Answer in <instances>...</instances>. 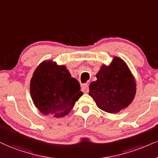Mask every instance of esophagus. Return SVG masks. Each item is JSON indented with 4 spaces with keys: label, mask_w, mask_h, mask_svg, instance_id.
Returning <instances> with one entry per match:
<instances>
[{
    "label": "esophagus",
    "mask_w": 158,
    "mask_h": 158,
    "mask_svg": "<svg viewBox=\"0 0 158 158\" xmlns=\"http://www.w3.org/2000/svg\"><path fill=\"white\" fill-rule=\"evenodd\" d=\"M82 90L84 93H88L89 89V84H83L82 85Z\"/></svg>",
    "instance_id": "obj_1"
}]
</instances>
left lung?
<instances>
[{
	"label": "left lung",
	"instance_id": "obj_1",
	"mask_svg": "<svg viewBox=\"0 0 158 158\" xmlns=\"http://www.w3.org/2000/svg\"><path fill=\"white\" fill-rule=\"evenodd\" d=\"M96 77L97 81L89 85V95L101 110L116 114L133 102L135 80L122 58L115 56L108 66L103 64Z\"/></svg>",
	"mask_w": 158,
	"mask_h": 158
}]
</instances>
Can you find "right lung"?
Here are the masks:
<instances>
[{
  "label": "right lung",
  "mask_w": 158,
  "mask_h": 158,
  "mask_svg": "<svg viewBox=\"0 0 158 158\" xmlns=\"http://www.w3.org/2000/svg\"><path fill=\"white\" fill-rule=\"evenodd\" d=\"M30 92L36 108L44 115L60 118L67 115L83 95L78 81L64 65L42 62L31 79Z\"/></svg>",
  "instance_id": "1"
}]
</instances>
